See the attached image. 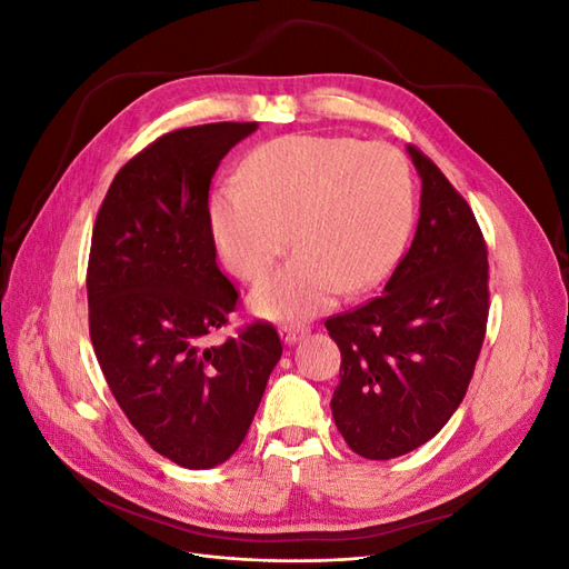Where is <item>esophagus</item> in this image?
I'll return each mask as SVG.
<instances>
[{"instance_id":"34e87169","label":"esophagus","mask_w":569,"mask_h":569,"mask_svg":"<svg viewBox=\"0 0 569 569\" xmlns=\"http://www.w3.org/2000/svg\"><path fill=\"white\" fill-rule=\"evenodd\" d=\"M306 335V327H282V330H280V337H282V341L284 343H289V347H291V343H297L301 337Z\"/></svg>"}]
</instances>
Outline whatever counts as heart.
I'll return each mask as SVG.
<instances>
[{
  "instance_id": "b5f03b06",
  "label": "heart",
  "mask_w": 569,
  "mask_h": 569,
  "mask_svg": "<svg viewBox=\"0 0 569 569\" xmlns=\"http://www.w3.org/2000/svg\"><path fill=\"white\" fill-rule=\"evenodd\" d=\"M416 182L399 149L341 134H287L253 149L239 182L216 189V249L237 278L258 280L295 239L299 249L251 291L256 316L297 322L341 291L382 284L408 244Z\"/></svg>"
}]
</instances>
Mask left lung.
Instances as JSON below:
<instances>
[{"label":"left lung","instance_id":"8db88e82","mask_svg":"<svg viewBox=\"0 0 569 569\" xmlns=\"http://www.w3.org/2000/svg\"><path fill=\"white\" fill-rule=\"evenodd\" d=\"M420 220L382 297L327 318L341 351L332 416L349 449L389 460L427 443L460 406L489 318L487 244L475 213L425 153Z\"/></svg>","mask_w":569,"mask_h":569}]
</instances>
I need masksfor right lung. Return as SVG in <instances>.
<instances>
[{
	"instance_id": "right-lung-1",
	"label": "right lung",
	"mask_w": 569,
	"mask_h": 569,
	"mask_svg": "<svg viewBox=\"0 0 569 569\" xmlns=\"http://www.w3.org/2000/svg\"><path fill=\"white\" fill-rule=\"evenodd\" d=\"M256 128L159 137L118 170L92 232L88 303L101 372L151 449L187 470L216 468L239 449L282 356L268 322L203 343L237 303L216 263L211 178Z\"/></svg>"
}]
</instances>
